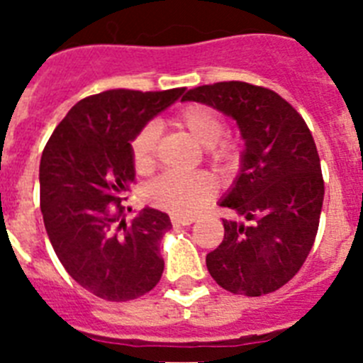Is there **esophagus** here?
<instances>
[{
    "label": "esophagus",
    "mask_w": 363,
    "mask_h": 363,
    "mask_svg": "<svg viewBox=\"0 0 363 363\" xmlns=\"http://www.w3.org/2000/svg\"><path fill=\"white\" fill-rule=\"evenodd\" d=\"M171 221H172V225H176V227H187V225H191V223H194V218L192 216H172Z\"/></svg>",
    "instance_id": "esophagus-1"
}]
</instances>
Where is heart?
Instances as JSON below:
<instances>
[{
    "label": "heart",
    "instance_id": "1",
    "mask_svg": "<svg viewBox=\"0 0 363 363\" xmlns=\"http://www.w3.org/2000/svg\"><path fill=\"white\" fill-rule=\"evenodd\" d=\"M174 125L182 133L192 138L198 145L209 149L211 158L216 163L229 165L236 160V150L230 143L221 142L225 134L223 118L209 105H189L182 108L174 118ZM158 145V130L154 125H147L136 134L130 143L133 162L138 172H149L156 160ZM218 185L213 176L198 172V174H172L167 172L156 178L147 187V200L152 205L165 209L172 214L189 216L194 214L201 205L213 200Z\"/></svg>",
    "mask_w": 363,
    "mask_h": 363
}]
</instances>
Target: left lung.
<instances>
[{"label": "left lung", "mask_w": 363, "mask_h": 363, "mask_svg": "<svg viewBox=\"0 0 363 363\" xmlns=\"http://www.w3.org/2000/svg\"><path fill=\"white\" fill-rule=\"evenodd\" d=\"M182 101L233 118L245 145L238 176L218 201L230 218L205 258L211 277L245 296L280 289L300 271L318 233L323 178L309 127L281 96L251 83L201 85Z\"/></svg>", "instance_id": "8db88e82"}]
</instances>
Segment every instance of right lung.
Here are the masks:
<instances>
[{
	"instance_id": "add662e5",
	"label": "right lung",
	"mask_w": 363,
	"mask_h": 363,
	"mask_svg": "<svg viewBox=\"0 0 363 363\" xmlns=\"http://www.w3.org/2000/svg\"><path fill=\"white\" fill-rule=\"evenodd\" d=\"M184 92L89 96L67 112L41 154L40 205L54 252L72 280L104 300H134L162 278L160 242L171 218L145 207L127 223L121 200L136 178L130 143Z\"/></svg>"
}]
</instances>
